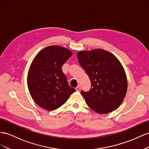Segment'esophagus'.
<instances>
[{
  "mask_svg": "<svg viewBox=\"0 0 149 149\" xmlns=\"http://www.w3.org/2000/svg\"><path fill=\"white\" fill-rule=\"evenodd\" d=\"M80 88H81V87H80V85H79V86L75 88V89H76V91H80Z\"/></svg>",
  "mask_w": 149,
  "mask_h": 149,
  "instance_id": "34e87169",
  "label": "esophagus"
}]
</instances>
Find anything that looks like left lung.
I'll use <instances>...</instances> for the list:
<instances>
[{
	"mask_svg": "<svg viewBox=\"0 0 149 149\" xmlns=\"http://www.w3.org/2000/svg\"><path fill=\"white\" fill-rule=\"evenodd\" d=\"M77 56L91 82L90 91L81 92L87 105L100 114L116 110L127 91V76L120 61L101 49L80 51Z\"/></svg>",
	"mask_w": 149,
	"mask_h": 149,
	"instance_id": "8db88e82",
	"label": "left lung"
}]
</instances>
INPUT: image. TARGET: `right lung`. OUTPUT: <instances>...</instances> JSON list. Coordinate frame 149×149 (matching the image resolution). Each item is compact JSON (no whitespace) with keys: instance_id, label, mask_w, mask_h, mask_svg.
<instances>
[{"instance_id":"1","label":"right lung","mask_w":149,"mask_h":149,"mask_svg":"<svg viewBox=\"0 0 149 149\" xmlns=\"http://www.w3.org/2000/svg\"><path fill=\"white\" fill-rule=\"evenodd\" d=\"M72 55L69 49L50 45L42 49L32 61L27 86L35 102L49 111L60 107L75 91L67 82L62 67Z\"/></svg>"}]
</instances>
